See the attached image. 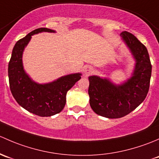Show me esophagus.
Returning a JSON list of instances; mask_svg holds the SVG:
<instances>
[{"label": "esophagus", "mask_w": 159, "mask_h": 159, "mask_svg": "<svg viewBox=\"0 0 159 159\" xmlns=\"http://www.w3.org/2000/svg\"><path fill=\"white\" fill-rule=\"evenodd\" d=\"M93 72V67L91 66H86V68H85V70H84V73H85V75H86V76H88V75L91 74Z\"/></svg>", "instance_id": "esophagus-1"}]
</instances>
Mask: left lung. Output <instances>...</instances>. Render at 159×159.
<instances>
[{"mask_svg":"<svg viewBox=\"0 0 159 159\" xmlns=\"http://www.w3.org/2000/svg\"><path fill=\"white\" fill-rule=\"evenodd\" d=\"M120 36L135 60L130 79L120 85L97 76L89 77V104L98 115L118 119L128 115L144 101L149 89L152 64L145 46L127 31Z\"/></svg>","mask_w":159,"mask_h":159,"instance_id":"8db88e82","label":"left lung"}]
</instances>
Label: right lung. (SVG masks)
<instances>
[{
    "mask_svg": "<svg viewBox=\"0 0 159 159\" xmlns=\"http://www.w3.org/2000/svg\"><path fill=\"white\" fill-rule=\"evenodd\" d=\"M41 32L55 31L45 27L36 29L16 43L8 64V77L10 89L17 103L31 113L47 117L63 110L66 93L81 79L82 74L66 75L46 84H39L29 77L23 66V52L31 36Z\"/></svg>",
    "mask_w": 159,
    "mask_h": 159,
    "instance_id": "1",
    "label": "right lung"
}]
</instances>
